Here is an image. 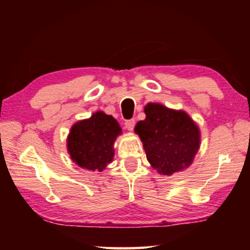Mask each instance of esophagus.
<instances>
[{"label":"esophagus","mask_w":250,"mask_h":250,"mask_svg":"<svg viewBox=\"0 0 250 250\" xmlns=\"http://www.w3.org/2000/svg\"><path fill=\"white\" fill-rule=\"evenodd\" d=\"M125 125L126 130H129V131H132V130L134 129V125H135V120H134V119L126 120V121L125 122Z\"/></svg>","instance_id":"1"}]
</instances>
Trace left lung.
Instances as JSON below:
<instances>
[{
  "mask_svg": "<svg viewBox=\"0 0 250 250\" xmlns=\"http://www.w3.org/2000/svg\"><path fill=\"white\" fill-rule=\"evenodd\" d=\"M145 112L146 120L139 121L134 130L151 166L163 175L188 167L200 147V130L194 121L184 111L160 104H147Z\"/></svg>",
  "mask_w": 250,
  "mask_h": 250,
  "instance_id": "left-lung-1",
  "label": "left lung"
}]
</instances>
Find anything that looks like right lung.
<instances>
[{
	"label": "right lung",
	"instance_id": "right-lung-1",
	"mask_svg": "<svg viewBox=\"0 0 250 250\" xmlns=\"http://www.w3.org/2000/svg\"><path fill=\"white\" fill-rule=\"evenodd\" d=\"M121 128L113 117L98 111L73 125L67 139L70 158L80 167L103 172L113 159V143Z\"/></svg>",
	"mask_w": 250,
	"mask_h": 250
}]
</instances>
